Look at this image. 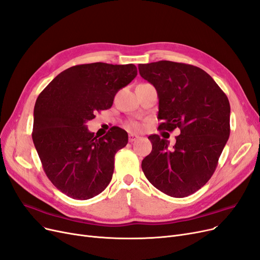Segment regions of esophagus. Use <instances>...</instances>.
<instances>
[{"label":"esophagus","instance_id":"esophagus-1","mask_svg":"<svg viewBox=\"0 0 260 260\" xmlns=\"http://www.w3.org/2000/svg\"><path fill=\"white\" fill-rule=\"evenodd\" d=\"M140 137L139 136H137V134H133V133H130L129 134V142H134V141H137L138 139H139Z\"/></svg>","mask_w":260,"mask_h":260}]
</instances>
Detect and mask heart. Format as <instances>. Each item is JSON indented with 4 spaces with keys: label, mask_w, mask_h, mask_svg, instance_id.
Masks as SVG:
<instances>
[{
    "label": "heart",
    "mask_w": 260,
    "mask_h": 260,
    "mask_svg": "<svg viewBox=\"0 0 260 260\" xmlns=\"http://www.w3.org/2000/svg\"><path fill=\"white\" fill-rule=\"evenodd\" d=\"M128 129H130L131 131H136V130H140L141 126L138 122H132V123L128 124Z\"/></svg>",
    "instance_id": "heart-1"
}]
</instances>
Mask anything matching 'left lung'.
<instances>
[{"mask_svg":"<svg viewBox=\"0 0 260 260\" xmlns=\"http://www.w3.org/2000/svg\"><path fill=\"white\" fill-rule=\"evenodd\" d=\"M139 71L158 91L159 129H180L173 146L158 134L148 137L152 150L142 170L161 192L191 195L211 178L230 138V101L206 71L193 65L159 60L140 64Z\"/></svg>","mask_w":260,"mask_h":260,"instance_id":"1","label":"left lung"}]
</instances>
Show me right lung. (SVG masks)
Wrapping results in <instances>:
<instances>
[{
  "mask_svg": "<svg viewBox=\"0 0 260 260\" xmlns=\"http://www.w3.org/2000/svg\"><path fill=\"white\" fill-rule=\"evenodd\" d=\"M133 64L91 63L60 72L40 92L34 108L32 138L50 181L71 199L85 201L110 183L115 153L128 133L112 127L95 137L86 122L112 107L116 92L137 77Z\"/></svg>",
  "mask_w": 260,
  "mask_h": 260,
  "instance_id": "obj_1",
  "label": "right lung"
}]
</instances>
